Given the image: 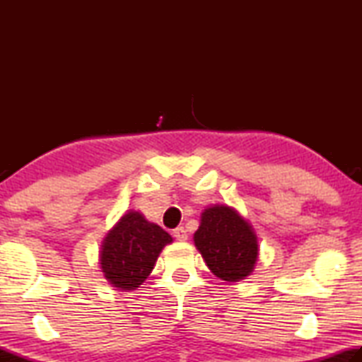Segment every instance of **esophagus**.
Segmentation results:
<instances>
[{"mask_svg": "<svg viewBox=\"0 0 362 362\" xmlns=\"http://www.w3.org/2000/svg\"><path fill=\"white\" fill-rule=\"evenodd\" d=\"M173 235L177 241H187L188 240V235H187V230L183 228V226H179V228H175L173 231Z\"/></svg>", "mask_w": 362, "mask_h": 362, "instance_id": "obj_1", "label": "esophagus"}]
</instances>
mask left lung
Returning a JSON list of instances; mask_svg holds the SVG:
<instances>
[{"instance_id": "left-lung-1", "label": "left lung", "mask_w": 362, "mask_h": 362, "mask_svg": "<svg viewBox=\"0 0 362 362\" xmlns=\"http://www.w3.org/2000/svg\"><path fill=\"white\" fill-rule=\"evenodd\" d=\"M193 241L207 268L228 283L250 276L259 259V241L252 225L226 204L206 207Z\"/></svg>"}]
</instances>
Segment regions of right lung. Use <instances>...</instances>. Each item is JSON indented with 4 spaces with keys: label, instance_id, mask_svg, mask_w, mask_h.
<instances>
[{
    "label": "right lung",
    "instance_id": "1",
    "mask_svg": "<svg viewBox=\"0 0 362 362\" xmlns=\"http://www.w3.org/2000/svg\"><path fill=\"white\" fill-rule=\"evenodd\" d=\"M173 241L142 212L127 211L103 238L99 255L103 278L118 291L137 289L150 276L164 246Z\"/></svg>",
    "mask_w": 362,
    "mask_h": 362
}]
</instances>
